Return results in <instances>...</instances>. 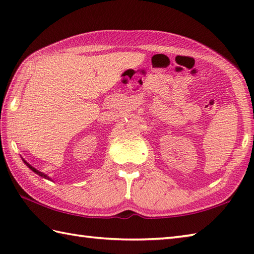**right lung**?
I'll use <instances>...</instances> for the list:
<instances>
[{"label":"right lung","instance_id":"obj_1","mask_svg":"<svg viewBox=\"0 0 254 254\" xmlns=\"http://www.w3.org/2000/svg\"><path fill=\"white\" fill-rule=\"evenodd\" d=\"M24 160V159H23ZM24 163L26 164V166H28V168L29 169H31L32 171H34V172H36V174L37 175H39V176H41V177H44V178H46V179H49V177H48L47 175H45V174H42V172H40V171H38L36 168H34V167H32V166H30L28 163H27V161L26 160H24Z\"/></svg>","mask_w":254,"mask_h":254}]
</instances>
